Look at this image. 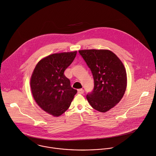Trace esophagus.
I'll use <instances>...</instances> for the list:
<instances>
[{"label": "esophagus", "instance_id": "34e87169", "mask_svg": "<svg viewBox=\"0 0 156 156\" xmlns=\"http://www.w3.org/2000/svg\"><path fill=\"white\" fill-rule=\"evenodd\" d=\"M83 93H84V90L83 89H79V90H78V94H83Z\"/></svg>", "mask_w": 156, "mask_h": 156}]
</instances>
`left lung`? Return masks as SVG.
<instances>
[{
  "label": "left lung",
  "mask_w": 156,
  "mask_h": 156,
  "mask_svg": "<svg viewBox=\"0 0 156 156\" xmlns=\"http://www.w3.org/2000/svg\"><path fill=\"white\" fill-rule=\"evenodd\" d=\"M93 74L94 86L86 96L93 108L105 112L123 98L127 84L125 66L119 57L108 50L79 51Z\"/></svg>",
  "instance_id": "left-lung-1"
}]
</instances>
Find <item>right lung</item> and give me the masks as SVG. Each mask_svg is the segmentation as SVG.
Masks as SVG:
<instances>
[{
    "mask_svg": "<svg viewBox=\"0 0 156 156\" xmlns=\"http://www.w3.org/2000/svg\"><path fill=\"white\" fill-rule=\"evenodd\" d=\"M77 52L51 54L41 60L33 72L30 85L33 98L44 111L55 117L67 110L76 94L64 75Z\"/></svg>",
    "mask_w": 156,
    "mask_h": 156,
    "instance_id": "add662e5",
    "label": "right lung"
}]
</instances>
